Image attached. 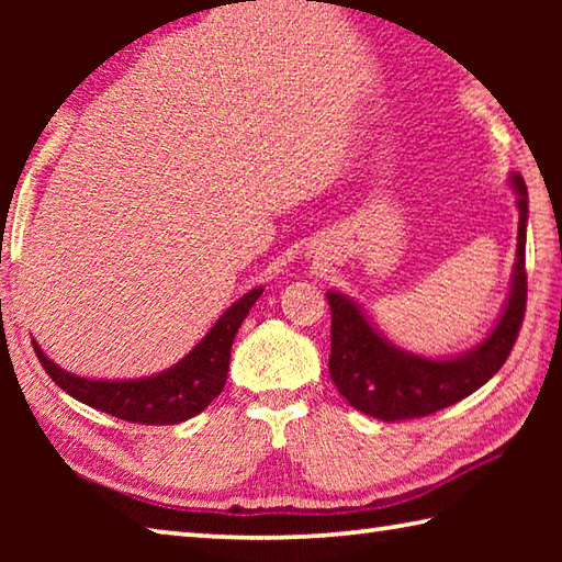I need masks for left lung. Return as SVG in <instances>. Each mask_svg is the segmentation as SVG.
Wrapping results in <instances>:
<instances>
[{
	"label": "left lung",
	"instance_id": "1",
	"mask_svg": "<svg viewBox=\"0 0 562 562\" xmlns=\"http://www.w3.org/2000/svg\"><path fill=\"white\" fill-rule=\"evenodd\" d=\"M508 183L518 207V247L508 297L496 325L471 349L449 357L414 355L386 339L357 300L339 290H327L331 307L329 376L357 412L382 422L429 416L481 389L508 359L526 312L528 290V188L520 173H510Z\"/></svg>",
	"mask_w": 562,
	"mask_h": 562
}]
</instances>
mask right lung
<instances>
[{
  "instance_id": "add662e5",
  "label": "right lung",
  "mask_w": 562,
  "mask_h": 562,
  "mask_svg": "<svg viewBox=\"0 0 562 562\" xmlns=\"http://www.w3.org/2000/svg\"><path fill=\"white\" fill-rule=\"evenodd\" d=\"M265 288L247 290L240 300H235L207 335L164 372L138 376V379H89L71 374L44 355L40 341L32 339L36 357L46 369L56 386L66 394L79 398L81 404L99 408L123 422L166 426L180 424L201 414L213 398L223 392L227 369H231V349L237 329L250 315V307Z\"/></svg>"
}]
</instances>
